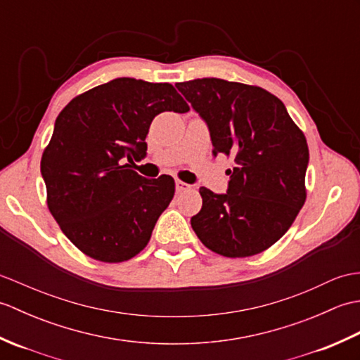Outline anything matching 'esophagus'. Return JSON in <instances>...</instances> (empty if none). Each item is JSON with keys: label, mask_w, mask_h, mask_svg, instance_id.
<instances>
[{"label": "esophagus", "mask_w": 360, "mask_h": 360, "mask_svg": "<svg viewBox=\"0 0 360 360\" xmlns=\"http://www.w3.org/2000/svg\"><path fill=\"white\" fill-rule=\"evenodd\" d=\"M192 187H190L188 184H186V182L182 181H176V192L181 193V192H187V190H190Z\"/></svg>", "instance_id": "obj_1"}]
</instances>
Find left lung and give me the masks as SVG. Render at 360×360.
<instances>
[{"label": "left lung", "mask_w": 360, "mask_h": 360, "mask_svg": "<svg viewBox=\"0 0 360 360\" xmlns=\"http://www.w3.org/2000/svg\"><path fill=\"white\" fill-rule=\"evenodd\" d=\"M209 127L213 155L233 159L227 193L201 187L192 227L227 258L257 255L277 243L307 201V137L278 97L223 79L176 83Z\"/></svg>", "instance_id": "left-lung-1"}]
</instances>
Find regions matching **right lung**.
I'll use <instances>...</instances> for the list:
<instances>
[{
  "label": "right lung",
  "instance_id": "add662e5",
  "mask_svg": "<svg viewBox=\"0 0 360 360\" xmlns=\"http://www.w3.org/2000/svg\"><path fill=\"white\" fill-rule=\"evenodd\" d=\"M188 110L170 83L122 77L74 97L58 114L40 164L46 202L83 254L120 263L147 246L173 200L174 179H147L124 160L145 156L159 112Z\"/></svg>",
  "mask_w": 360,
  "mask_h": 360
}]
</instances>
